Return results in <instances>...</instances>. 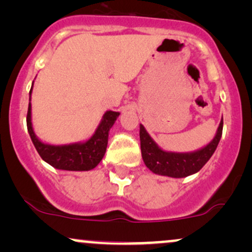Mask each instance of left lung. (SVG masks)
I'll list each match as a JSON object with an SVG mask.
<instances>
[{
	"label": "left lung",
	"instance_id": "1",
	"mask_svg": "<svg viewBox=\"0 0 252 252\" xmlns=\"http://www.w3.org/2000/svg\"><path fill=\"white\" fill-rule=\"evenodd\" d=\"M221 134L222 118L213 140L202 148L189 153L166 152L158 146V143L147 132L146 128L140 124L141 153L143 162L155 174L170 178H186L199 172L210 160L220 141Z\"/></svg>",
	"mask_w": 252,
	"mask_h": 252
}]
</instances>
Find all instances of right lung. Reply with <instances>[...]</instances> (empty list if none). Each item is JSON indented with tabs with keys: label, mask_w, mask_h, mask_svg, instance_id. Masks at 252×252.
Returning a JSON list of instances; mask_svg holds the SVG:
<instances>
[{
	"label": "right lung",
	"mask_w": 252,
	"mask_h": 252,
	"mask_svg": "<svg viewBox=\"0 0 252 252\" xmlns=\"http://www.w3.org/2000/svg\"><path fill=\"white\" fill-rule=\"evenodd\" d=\"M34 84V82H33ZM33 85L30 91V104L27 112V129L30 132L34 147L45 162L51 164L57 169L72 170V172H84L91 170L102 161L108 147L109 131L114 123L116 122L120 112L106 111L103 115L102 121L98 124L96 131L89 140L84 142H76L70 144H50L42 142L35 135L32 124V104L31 96Z\"/></svg>",
	"instance_id": "add662e5"
}]
</instances>
